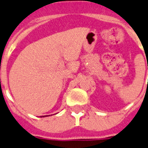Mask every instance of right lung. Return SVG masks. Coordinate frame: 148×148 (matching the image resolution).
I'll list each match as a JSON object with an SVG mask.
<instances>
[{
	"mask_svg": "<svg viewBox=\"0 0 148 148\" xmlns=\"http://www.w3.org/2000/svg\"><path fill=\"white\" fill-rule=\"evenodd\" d=\"M46 116H49V115H44V116H42V117H46Z\"/></svg>",
	"mask_w": 148,
	"mask_h": 148,
	"instance_id": "add662e5",
	"label": "right lung"
}]
</instances>
